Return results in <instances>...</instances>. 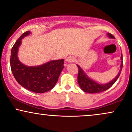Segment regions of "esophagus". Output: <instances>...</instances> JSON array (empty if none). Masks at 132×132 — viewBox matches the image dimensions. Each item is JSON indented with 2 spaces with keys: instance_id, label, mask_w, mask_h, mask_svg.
Wrapping results in <instances>:
<instances>
[{
  "instance_id": "1",
  "label": "esophagus",
  "mask_w": 132,
  "mask_h": 132,
  "mask_svg": "<svg viewBox=\"0 0 132 132\" xmlns=\"http://www.w3.org/2000/svg\"><path fill=\"white\" fill-rule=\"evenodd\" d=\"M66 61L69 62V63H71V62H73L75 61V58L72 56H68L66 58Z\"/></svg>"
}]
</instances>
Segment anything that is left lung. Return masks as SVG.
I'll return each mask as SVG.
<instances>
[{
    "instance_id": "left-lung-1",
    "label": "left lung",
    "mask_w": 132,
    "mask_h": 132,
    "mask_svg": "<svg viewBox=\"0 0 132 132\" xmlns=\"http://www.w3.org/2000/svg\"><path fill=\"white\" fill-rule=\"evenodd\" d=\"M107 36L110 38H115L114 37H113L112 35L110 34V33H107ZM120 58L121 60H122V63H121L120 64V69L118 75L113 79L112 81H110V82L104 84H99L97 82L93 81L91 79L89 78L85 72L83 71L82 69H81V67L79 65H77L79 69L78 81L81 89L84 92L90 94L100 93V92H104L105 90H107L108 89H109L116 82V81L118 79V78L120 76V75L122 67H123V56H122V54L121 55Z\"/></svg>"
}]
</instances>
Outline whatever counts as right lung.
<instances>
[{"instance_id":"obj_1","label":"right lung","mask_w":132,"mask_h":132,"mask_svg":"<svg viewBox=\"0 0 132 132\" xmlns=\"http://www.w3.org/2000/svg\"><path fill=\"white\" fill-rule=\"evenodd\" d=\"M30 33L29 31L23 33L13 46L10 67L15 79L22 87L36 93H44L51 90L56 84L64 68V60H53L37 66L22 64L18 58V50L22 39Z\"/></svg>"}]
</instances>
